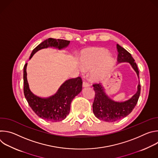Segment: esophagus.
<instances>
[{
    "mask_svg": "<svg viewBox=\"0 0 158 158\" xmlns=\"http://www.w3.org/2000/svg\"><path fill=\"white\" fill-rule=\"evenodd\" d=\"M89 85V83L86 81H84L83 83H82V86L83 87H88Z\"/></svg>",
    "mask_w": 158,
    "mask_h": 158,
    "instance_id": "esophagus-1",
    "label": "esophagus"
}]
</instances>
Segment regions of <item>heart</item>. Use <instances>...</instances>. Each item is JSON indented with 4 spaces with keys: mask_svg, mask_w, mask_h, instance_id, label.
<instances>
[{
    "mask_svg": "<svg viewBox=\"0 0 158 158\" xmlns=\"http://www.w3.org/2000/svg\"><path fill=\"white\" fill-rule=\"evenodd\" d=\"M81 64L85 70L95 69L93 73L94 80H99L109 73L113 65V61L104 49H94L85 52L81 57Z\"/></svg>",
    "mask_w": 158,
    "mask_h": 158,
    "instance_id": "b5f03b06",
    "label": "heart"
}]
</instances>
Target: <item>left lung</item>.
<instances>
[{"label":"left lung","instance_id":"left-lung-1","mask_svg":"<svg viewBox=\"0 0 158 158\" xmlns=\"http://www.w3.org/2000/svg\"><path fill=\"white\" fill-rule=\"evenodd\" d=\"M116 47L118 52V62H129L139 78L138 66L131 54L119 44L116 45ZM93 85L95 91L93 104V112L97 118L106 122H115L129 115L136 106L141 93V85L139 82L137 93L130 99L119 102L112 100L106 95L101 84H94Z\"/></svg>","mask_w":158,"mask_h":158}]
</instances>
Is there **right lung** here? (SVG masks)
Wrapping results in <instances>:
<instances>
[{
	"mask_svg": "<svg viewBox=\"0 0 158 158\" xmlns=\"http://www.w3.org/2000/svg\"><path fill=\"white\" fill-rule=\"evenodd\" d=\"M69 42V40L64 39L49 38L34 49L29 59L36 52L42 49L54 47L62 49L68 46ZM27 63L24 67V93L29 105L39 117L44 120L51 122L64 120L69 113L73 99L82 91L81 77L67 80L62 84L56 94L48 98H41L34 95L29 89L27 79Z\"/></svg>",
	"mask_w": 158,
	"mask_h": 158,
	"instance_id": "obj_1",
	"label": "right lung"
}]
</instances>
